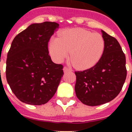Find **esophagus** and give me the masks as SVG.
I'll return each instance as SVG.
<instances>
[{
	"label": "esophagus",
	"mask_w": 132,
	"mask_h": 132,
	"mask_svg": "<svg viewBox=\"0 0 132 132\" xmlns=\"http://www.w3.org/2000/svg\"><path fill=\"white\" fill-rule=\"evenodd\" d=\"M68 71H71V69L67 67H63V72L64 73H67Z\"/></svg>",
	"instance_id": "obj_1"
}]
</instances>
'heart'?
I'll use <instances>...</instances> for the list:
<instances>
[{"label": "heart", "mask_w": 132, "mask_h": 132, "mask_svg": "<svg viewBox=\"0 0 132 132\" xmlns=\"http://www.w3.org/2000/svg\"><path fill=\"white\" fill-rule=\"evenodd\" d=\"M105 48L103 37L81 28L61 32L59 38L49 42L52 57L57 63L62 62L70 53V57L77 68L85 69L96 65L102 57Z\"/></svg>", "instance_id": "1"}]
</instances>
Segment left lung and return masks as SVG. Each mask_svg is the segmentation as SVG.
Returning a JSON list of instances; mask_svg holds the SVG:
<instances>
[{"label": "left lung", "mask_w": 132, "mask_h": 132, "mask_svg": "<svg viewBox=\"0 0 132 132\" xmlns=\"http://www.w3.org/2000/svg\"><path fill=\"white\" fill-rule=\"evenodd\" d=\"M105 48L102 57L91 68L76 71L75 90L81 102L98 106L112 101L122 90L127 71L126 57L116 38L101 30Z\"/></svg>", "instance_id": "left-lung-1"}]
</instances>
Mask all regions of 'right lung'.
Returning <instances> with one entry per match:
<instances>
[{
  "label": "right lung",
  "instance_id": "add662e5",
  "mask_svg": "<svg viewBox=\"0 0 132 132\" xmlns=\"http://www.w3.org/2000/svg\"><path fill=\"white\" fill-rule=\"evenodd\" d=\"M59 26L51 22L34 23L12 42L6 77L12 91L22 102L44 104L57 91L63 75V65L52 61L47 44Z\"/></svg>",
  "mask_w": 132,
  "mask_h": 132
}]
</instances>
